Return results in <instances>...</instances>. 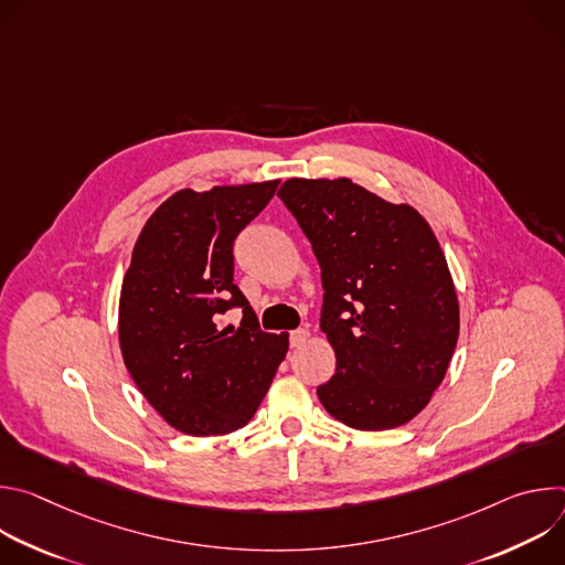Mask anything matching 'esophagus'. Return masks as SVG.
Here are the masks:
<instances>
[{
  "label": "esophagus",
  "instance_id": "1",
  "mask_svg": "<svg viewBox=\"0 0 565 565\" xmlns=\"http://www.w3.org/2000/svg\"><path fill=\"white\" fill-rule=\"evenodd\" d=\"M308 340H310V333L306 329H297V331L290 333V347L292 349H301Z\"/></svg>",
  "mask_w": 565,
  "mask_h": 565
}]
</instances>
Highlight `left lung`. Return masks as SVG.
I'll return each instance as SVG.
<instances>
[{"instance_id": "8db88e82", "label": "left lung", "mask_w": 565, "mask_h": 565, "mask_svg": "<svg viewBox=\"0 0 565 565\" xmlns=\"http://www.w3.org/2000/svg\"><path fill=\"white\" fill-rule=\"evenodd\" d=\"M279 199L321 268L319 327L335 351L317 386L324 409L360 431L416 418L445 380L460 308L451 273L425 216L351 179H288Z\"/></svg>"}]
</instances>
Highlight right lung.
<instances>
[{"mask_svg":"<svg viewBox=\"0 0 565 565\" xmlns=\"http://www.w3.org/2000/svg\"><path fill=\"white\" fill-rule=\"evenodd\" d=\"M279 181L179 190L142 225L118 303V340L140 393L170 427L223 436L246 427L288 333H264L234 284L232 244L273 199ZM245 308L238 328L222 315Z\"/></svg>","mask_w":565,"mask_h":565,"instance_id":"add662e5","label":"right lung"}]
</instances>
